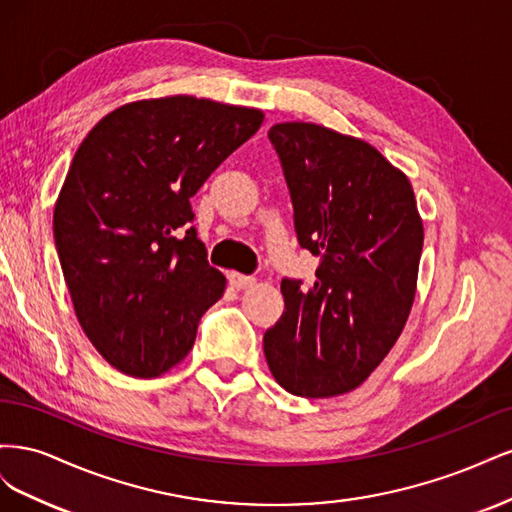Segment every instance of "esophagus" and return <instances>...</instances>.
<instances>
[{
    "label": "esophagus",
    "instance_id": "obj_1",
    "mask_svg": "<svg viewBox=\"0 0 512 512\" xmlns=\"http://www.w3.org/2000/svg\"><path fill=\"white\" fill-rule=\"evenodd\" d=\"M228 282H230V286L232 288H237V290H243V288H250V286H254V277L252 275H241V273H228Z\"/></svg>",
    "mask_w": 512,
    "mask_h": 512
}]
</instances>
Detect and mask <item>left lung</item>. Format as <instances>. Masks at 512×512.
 <instances>
[{"label":"left lung","mask_w":512,"mask_h":512,"mask_svg":"<svg viewBox=\"0 0 512 512\" xmlns=\"http://www.w3.org/2000/svg\"><path fill=\"white\" fill-rule=\"evenodd\" d=\"M299 245L320 258L314 284L282 280L284 314L265 333L273 378L292 395L363 384L406 327L423 222L408 177L361 138L275 123Z\"/></svg>","instance_id":"8db88e82"}]
</instances>
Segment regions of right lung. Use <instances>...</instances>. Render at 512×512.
Here are the masks:
<instances>
[{
  "label": "right lung",
  "instance_id": "obj_1",
  "mask_svg": "<svg viewBox=\"0 0 512 512\" xmlns=\"http://www.w3.org/2000/svg\"><path fill=\"white\" fill-rule=\"evenodd\" d=\"M258 108L138 100L100 119L59 192L53 235L76 318L115 369L156 378L194 346L226 277L196 237L190 198L262 126Z\"/></svg>",
  "mask_w": 512,
  "mask_h": 512
}]
</instances>
